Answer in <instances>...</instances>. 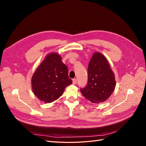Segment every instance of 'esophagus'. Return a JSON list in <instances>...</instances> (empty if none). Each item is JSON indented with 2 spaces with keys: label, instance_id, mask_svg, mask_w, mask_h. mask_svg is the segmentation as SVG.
<instances>
[{
  "label": "esophagus",
  "instance_id": "obj_1",
  "mask_svg": "<svg viewBox=\"0 0 146 146\" xmlns=\"http://www.w3.org/2000/svg\"><path fill=\"white\" fill-rule=\"evenodd\" d=\"M76 83H77V79H76V78L73 79V80H72V84H73V85H76Z\"/></svg>",
  "mask_w": 146,
  "mask_h": 146
}]
</instances>
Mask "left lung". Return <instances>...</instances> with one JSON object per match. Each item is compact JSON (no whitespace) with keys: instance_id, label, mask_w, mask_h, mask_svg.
Masks as SVG:
<instances>
[{"instance_id":"8db88e82","label":"left lung","mask_w":146,"mask_h":146,"mask_svg":"<svg viewBox=\"0 0 146 146\" xmlns=\"http://www.w3.org/2000/svg\"><path fill=\"white\" fill-rule=\"evenodd\" d=\"M88 84L81 89L83 96L91 102L99 104L107 100L116 86L114 74L106 57L94 52L88 68Z\"/></svg>"}]
</instances>
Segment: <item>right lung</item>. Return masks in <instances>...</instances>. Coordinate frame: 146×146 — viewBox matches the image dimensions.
<instances>
[{
    "instance_id": "obj_1",
    "label": "right lung",
    "mask_w": 146,
    "mask_h": 146,
    "mask_svg": "<svg viewBox=\"0 0 146 146\" xmlns=\"http://www.w3.org/2000/svg\"><path fill=\"white\" fill-rule=\"evenodd\" d=\"M33 94L45 103H51L62 96L65 88L72 82L68 69L55 52L46 56L32 77Z\"/></svg>"
}]
</instances>
